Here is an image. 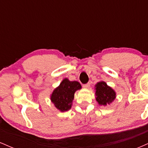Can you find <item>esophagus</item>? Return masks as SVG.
Listing matches in <instances>:
<instances>
[{"instance_id":"34e87169","label":"esophagus","mask_w":148,"mask_h":148,"mask_svg":"<svg viewBox=\"0 0 148 148\" xmlns=\"http://www.w3.org/2000/svg\"><path fill=\"white\" fill-rule=\"evenodd\" d=\"M90 83H88V84L83 85V87L84 88H86V89H88V88H90Z\"/></svg>"}]
</instances>
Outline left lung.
Instances as JSON below:
<instances>
[{
  "mask_svg": "<svg viewBox=\"0 0 148 148\" xmlns=\"http://www.w3.org/2000/svg\"><path fill=\"white\" fill-rule=\"evenodd\" d=\"M96 100L101 106L110 104L116 97V93L104 81H100L95 85Z\"/></svg>",
  "mask_w": 148,
  "mask_h": 148,
  "instance_id": "obj_1",
  "label": "left lung"
}]
</instances>
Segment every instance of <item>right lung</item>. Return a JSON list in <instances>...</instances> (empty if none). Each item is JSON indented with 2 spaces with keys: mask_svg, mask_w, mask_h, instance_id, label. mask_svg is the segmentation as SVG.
<instances>
[{
  "mask_svg": "<svg viewBox=\"0 0 148 148\" xmlns=\"http://www.w3.org/2000/svg\"><path fill=\"white\" fill-rule=\"evenodd\" d=\"M81 88V84L78 81H70L65 78L53 91L51 100L54 106L61 112L67 111L72 106V101L74 98V93Z\"/></svg>",
  "mask_w": 148,
  "mask_h": 148,
  "instance_id": "add662e5",
  "label": "right lung"
}]
</instances>
